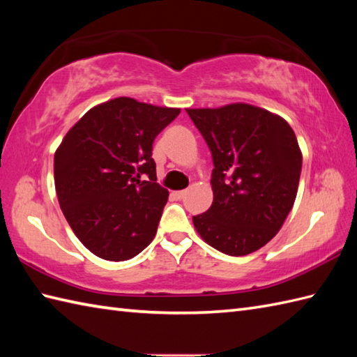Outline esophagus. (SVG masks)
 Returning a JSON list of instances; mask_svg holds the SVG:
<instances>
[{"instance_id": "esophagus-1", "label": "esophagus", "mask_w": 357, "mask_h": 357, "mask_svg": "<svg viewBox=\"0 0 357 357\" xmlns=\"http://www.w3.org/2000/svg\"><path fill=\"white\" fill-rule=\"evenodd\" d=\"M185 190H178V192H173V196H174V198H176V199H183L184 198V196H185Z\"/></svg>"}]
</instances>
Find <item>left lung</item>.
Masks as SVG:
<instances>
[{
    "mask_svg": "<svg viewBox=\"0 0 357 357\" xmlns=\"http://www.w3.org/2000/svg\"><path fill=\"white\" fill-rule=\"evenodd\" d=\"M213 158V204L193 216L213 248L245 256L276 236L298 193L302 155L285 119L250 104L187 109Z\"/></svg>",
    "mask_w": 357,
    "mask_h": 357,
    "instance_id": "obj_1",
    "label": "left lung"
}]
</instances>
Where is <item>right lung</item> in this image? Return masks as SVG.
<instances>
[{
	"label": "right lung",
	"instance_id": "right-lung-1",
	"mask_svg": "<svg viewBox=\"0 0 357 357\" xmlns=\"http://www.w3.org/2000/svg\"><path fill=\"white\" fill-rule=\"evenodd\" d=\"M179 112L116 98L90 109L58 147L53 174L59 207L98 257L132 259L153 241L169 192L156 183L151 149ZM142 174L147 181H140Z\"/></svg>",
	"mask_w": 357,
	"mask_h": 357
}]
</instances>
